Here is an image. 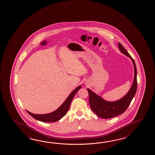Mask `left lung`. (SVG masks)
Listing matches in <instances>:
<instances>
[{
  "mask_svg": "<svg viewBox=\"0 0 155 155\" xmlns=\"http://www.w3.org/2000/svg\"><path fill=\"white\" fill-rule=\"evenodd\" d=\"M119 48L121 53L131 59L134 65V78L129 91L122 98L117 101H108L90 89H87L89 92V104L91 109L96 115L102 119H111L125 112L134 97L137 90V69L135 61L120 43H119Z\"/></svg>",
  "mask_w": 155,
  "mask_h": 155,
  "instance_id": "left-lung-1",
  "label": "left lung"
}]
</instances>
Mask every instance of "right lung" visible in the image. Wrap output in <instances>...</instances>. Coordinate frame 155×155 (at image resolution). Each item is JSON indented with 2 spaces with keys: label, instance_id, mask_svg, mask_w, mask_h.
I'll list each match as a JSON object with an SVG mask.
<instances>
[{
  "label": "right lung",
  "instance_id": "right-lung-1",
  "mask_svg": "<svg viewBox=\"0 0 155 155\" xmlns=\"http://www.w3.org/2000/svg\"><path fill=\"white\" fill-rule=\"evenodd\" d=\"M81 87V86L80 85L78 86L76 89H74L73 91L70 93L69 95L68 96V97L66 98L65 101L63 102L62 105L60 106L58 109H56L55 111L53 112L46 114H35L27 110L26 111L30 115L32 116L34 119H36L40 121L44 122H56L66 115V113L69 109L70 106L74 96Z\"/></svg>",
  "mask_w": 155,
  "mask_h": 155
}]
</instances>
